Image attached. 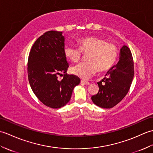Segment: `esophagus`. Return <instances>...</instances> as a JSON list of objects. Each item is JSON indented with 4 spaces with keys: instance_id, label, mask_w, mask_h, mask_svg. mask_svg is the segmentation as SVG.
Here are the masks:
<instances>
[{
    "instance_id": "34e87169",
    "label": "esophagus",
    "mask_w": 153,
    "mask_h": 153,
    "mask_svg": "<svg viewBox=\"0 0 153 153\" xmlns=\"http://www.w3.org/2000/svg\"><path fill=\"white\" fill-rule=\"evenodd\" d=\"M81 83L83 84H85V85H89V82H87V81H84V80H81Z\"/></svg>"
}]
</instances>
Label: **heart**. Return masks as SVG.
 Listing matches in <instances>:
<instances>
[{
    "mask_svg": "<svg viewBox=\"0 0 153 153\" xmlns=\"http://www.w3.org/2000/svg\"><path fill=\"white\" fill-rule=\"evenodd\" d=\"M79 48L71 45L64 47L65 56L74 62L79 61L82 53L87 54L85 62L80 63L71 68V72L82 79H88L99 71L110 69L118 56V48L114 44L106 43L101 38L87 37L78 41Z\"/></svg>",
    "mask_w": 153,
    "mask_h": 153,
    "instance_id": "heart-1",
    "label": "heart"
}]
</instances>
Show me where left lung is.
I'll use <instances>...</instances> for the list:
<instances>
[{"instance_id":"1","label":"left lung","mask_w":153,"mask_h":153,"mask_svg":"<svg viewBox=\"0 0 153 153\" xmlns=\"http://www.w3.org/2000/svg\"><path fill=\"white\" fill-rule=\"evenodd\" d=\"M105 76L101 82L97 83L99 90L91 99L100 108H111L124 98L134 79V60L128 47L123 45L122 47L118 64L110 68Z\"/></svg>"}]
</instances>
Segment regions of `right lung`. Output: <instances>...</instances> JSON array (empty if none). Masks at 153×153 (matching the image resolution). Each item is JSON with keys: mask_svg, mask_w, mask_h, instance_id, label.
Returning a JSON list of instances; mask_svg holds the SVG:
<instances>
[{"mask_svg": "<svg viewBox=\"0 0 153 153\" xmlns=\"http://www.w3.org/2000/svg\"><path fill=\"white\" fill-rule=\"evenodd\" d=\"M62 31H48L35 42L28 57L29 83L39 100L48 107L59 108L70 101L80 79L66 74L68 65L64 53ZM58 75L63 79L57 80Z\"/></svg>", "mask_w": 153, "mask_h": 153, "instance_id": "right-lung-1", "label": "right lung"}]
</instances>
